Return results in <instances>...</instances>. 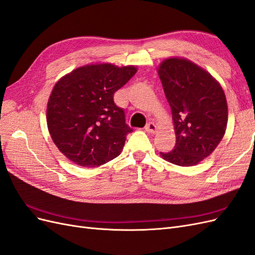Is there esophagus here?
Wrapping results in <instances>:
<instances>
[{"mask_svg": "<svg viewBox=\"0 0 255 255\" xmlns=\"http://www.w3.org/2000/svg\"><path fill=\"white\" fill-rule=\"evenodd\" d=\"M144 129L146 130V132L148 133H151V134H154L156 132V129H157V128H156V126L154 125L153 122H149L148 125L145 126V128H144Z\"/></svg>", "mask_w": 255, "mask_h": 255, "instance_id": "34e87169", "label": "esophagus"}]
</instances>
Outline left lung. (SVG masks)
Returning <instances> with one entry per match:
<instances>
[{
	"instance_id": "8db88e82",
	"label": "left lung",
	"mask_w": 255,
	"mask_h": 255,
	"mask_svg": "<svg viewBox=\"0 0 255 255\" xmlns=\"http://www.w3.org/2000/svg\"><path fill=\"white\" fill-rule=\"evenodd\" d=\"M158 75L176 136L173 150L160 155L177 166H195L210 155L226 133L225 92L210 73L185 58L165 59Z\"/></svg>"
}]
</instances>
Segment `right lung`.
Instances as JSON below:
<instances>
[{
	"label": "right lung",
	"mask_w": 255,
	"mask_h": 255,
	"mask_svg": "<svg viewBox=\"0 0 255 255\" xmlns=\"http://www.w3.org/2000/svg\"><path fill=\"white\" fill-rule=\"evenodd\" d=\"M137 72L134 66L87 65L63 76L54 86L47 122L54 143L82 167H99L117 157L133 129L114 102V94Z\"/></svg>",
	"instance_id": "right-lung-1"
}]
</instances>
